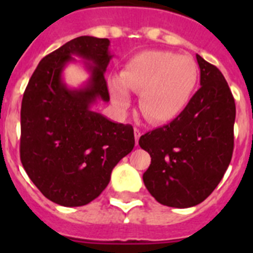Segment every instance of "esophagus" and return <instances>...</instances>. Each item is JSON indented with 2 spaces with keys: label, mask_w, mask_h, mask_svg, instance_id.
Masks as SVG:
<instances>
[{
  "label": "esophagus",
  "mask_w": 253,
  "mask_h": 253,
  "mask_svg": "<svg viewBox=\"0 0 253 253\" xmlns=\"http://www.w3.org/2000/svg\"><path fill=\"white\" fill-rule=\"evenodd\" d=\"M140 135H142V131H140L138 128H134V137H135V143H137V144L138 142H139Z\"/></svg>",
  "instance_id": "1"
}]
</instances>
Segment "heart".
<instances>
[{
  "label": "heart",
  "mask_w": 253,
  "mask_h": 253,
  "mask_svg": "<svg viewBox=\"0 0 253 253\" xmlns=\"http://www.w3.org/2000/svg\"><path fill=\"white\" fill-rule=\"evenodd\" d=\"M199 81V67L189 55L166 50L139 53L125 64L122 77L109 80L114 104L126 109L129 90L140 92L139 109L147 120L166 124L186 110Z\"/></svg>",
  "instance_id": "obj_1"
}]
</instances>
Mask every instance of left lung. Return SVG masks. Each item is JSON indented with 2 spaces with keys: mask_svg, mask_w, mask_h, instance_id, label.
<instances>
[{
  "mask_svg": "<svg viewBox=\"0 0 253 253\" xmlns=\"http://www.w3.org/2000/svg\"><path fill=\"white\" fill-rule=\"evenodd\" d=\"M200 84L186 110L169 124L148 131L139 146L151 156L143 173L160 204L195 207L224 176L234 147L236 104L222 72L196 54Z\"/></svg>",
  "mask_w": 253,
  "mask_h": 253,
  "instance_id": "left-lung-1",
  "label": "left lung"
}]
</instances>
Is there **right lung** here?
Instances as JSON below:
<instances>
[{
  "mask_svg": "<svg viewBox=\"0 0 253 253\" xmlns=\"http://www.w3.org/2000/svg\"><path fill=\"white\" fill-rule=\"evenodd\" d=\"M109 44V39L78 37L51 51L40 60L22 97V166L40 193L63 207L97 198L135 143L130 124L110 122L91 109L96 100H110L104 76L111 59ZM72 55L84 59L91 73L80 90L61 80Z\"/></svg>",
  "mask_w": 253,
  "mask_h": 253,
  "instance_id": "add662e5",
  "label": "right lung"
}]
</instances>
